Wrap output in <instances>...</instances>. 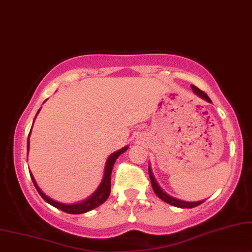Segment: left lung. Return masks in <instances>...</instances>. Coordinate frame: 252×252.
<instances>
[{"instance_id":"left-lung-1","label":"left lung","mask_w":252,"mask_h":252,"mask_svg":"<svg viewBox=\"0 0 252 252\" xmlns=\"http://www.w3.org/2000/svg\"><path fill=\"white\" fill-rule=\"evenodd\" d=\"M191 89H192V91L194 92V94H197L200 98L206 100L207 102H212L211 101V99L207 96V94L205 92H203L202 90H199L198 87H196L194 85H191ZM149 174H150V180H151V183H152V188H153V191L156 192V194L161 200H163V202L170 204V205L173 206H176V207H181V209H192V207H196L200 205V204L204 203V200H199V202H184V200H181V199H177V198H174V197L169 196L168 193H166L165 191H163L161 188L159 187V184L157 183L156 179H154L153 174H152V170H151V167H149Z\"/></svg>"}]
</instances>
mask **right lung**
<instances>
[{"mask_svg":"<svg viewBox=\"0 0 252 252\" xmlns=\"http://www.w3.org/2000/svg\"><path fill=\"white\" fill-rule=\"evenodd\" d=\"M39 112H40V109L38 110V113ZM38 113H36V115H38ZM33 123H34V121H33ZM32 126H33V124H32ZM30 135H31V131H30ZM30 135H29V137H30ZM29 149H30V139L28 138V154H29ZM128 149H129L128 146H124L121 150L116 151V152L110 154L109 158L106 161L105 172H103V177H102L101 183H100V186L98 187V189H96L94 192H93L91 196L89 197V198L84 199V200H82V202H78V203L65 204V203H61V202H58V200L52 199L50 197L47 196L46 193H43V191L38 187V184H36L34 177H33V175H32V173H30V175H31L33 184H34L35 189L38 190L40 196H41L47 203L50 204V205L56 207V209L63 211V212H66V213H70V214L86 213V212H89V211H91L93 209H95V207H98L99 205H101V204H103L107 199H108L109 193H110V176H112L113 166H114V163H115L117 158H119L122 153L126 152V151Z\"/></svg>","mask_w":252,"mask_h":252,"instance_id":"obj_1","label":"right lung"}]
</instances>
